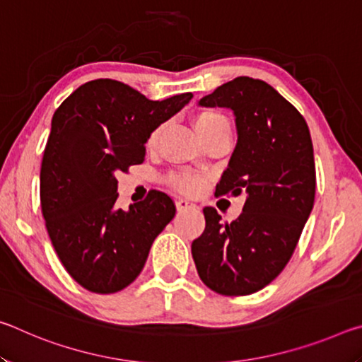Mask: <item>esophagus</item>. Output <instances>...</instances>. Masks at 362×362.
<instances>
[{
    "label": "esophagus",
    "instance_id": "34e87169",
    "mask_svg": "<svg viewBox=\"0 0 362 362\" xmlns=\"http://www.w3.org/2000/svg\"><path fill=\"white\" fill-rule=\"evenodd\" d=\"M175 207H177V211L182 212V211L194 209L196 204L192 203V201H188V199H177V201H175Z\"/></svg>",
    "mask_w": 362,
    "mask_h": 362
}]
</instances>
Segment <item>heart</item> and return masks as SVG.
<instances>
[{"label":"heart","mask_w":362,"mask_h":362,"mask_svg":"<svg viewBox=\"0 0 362 362\" xmlns=\"http://www.w3.org/2000/svg\"><path fill=\"white\" fill-rule=\"evenodd\" d=\"M194 127L204 142L206 139H209L211 136H214V134L222 132V131H230V121L226 119V116L222 113L212 112V110H204V112H201L194 116ZM161 132H163V126H159L150 134L148 139H146V148L148 150L155 148L158 145L159 137H161ZM168 180L175 189H179L180 193H187V194L198 193L204 185L203 177L194 175V174H173Z\"/></svg>","instance_id":"heart-1"}]
</instances>
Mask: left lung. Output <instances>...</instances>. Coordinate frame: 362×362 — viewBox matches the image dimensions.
I'll use <instances>...</instances> for the list:
<instances>
[{"instance_id":"left-lung-1","label":"left lung","mask_w":362,"mask_h":362,"mask_svg":"<svg viewBox=\"0 0 362 362\" xmlns=\"http://www.w3.org/2000/svg\"><path fill=\"white\" fill-rule=\"evenodd\" d=\"M201 107L230 108L238 142L216 194L246 196L241 216L222 223L204 207L206 228L192 244L203 283L222 296L263 289L291 260L315 203L310 129L298 110L262 79L235 78Z\"/></svg>"}]
</instances>
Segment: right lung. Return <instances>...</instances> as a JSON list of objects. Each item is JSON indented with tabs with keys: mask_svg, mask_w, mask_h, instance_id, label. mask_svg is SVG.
<instances>
[{
	"mask_svg": "<svg viewBox=\"0 0 362 362\" xmlns=\"http://www.w3.org/2000/svg\"><path fill=\"white\" fill-rule=\"evenodd\" d=\"M192 97L150 100L124 83L94 79L54 113L41 163V211L60 262L84 289L113 293L129 286L174 218V201L156 189L127 211L115 207L116 174L144 163L150 134Z\"/></svg>",
	"mask_w": 362,
	"mask_h": 362,
	"instance_id": "right-lung-1",
	"label": "right lung"
}]
</instances>
